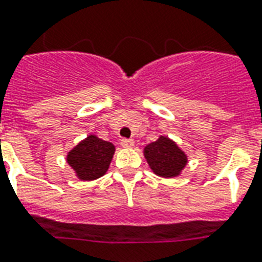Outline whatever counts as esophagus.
<instances>
[{"instance_id":"obj_1","label":"esophagus","mask_w":262,"mask_h":262,"mask_svg":"<svg viewBox=\"0 0 262 262\" xmlns=\"http://www.w3.org/2000/svg\"><path fill=\"white\" fill-rule=\"evenodd\" d=\"M120 143H122L123 147H126V148H131V147H134V140L133 139H127V138H123L122 140H120Z\"/></svg>"}]
</instances>
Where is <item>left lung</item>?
Masks as SVG:
<instances>
[{"instance_id": "8db88e82", "label": "left lung", "mask_w": 262, "mask_h": 262, "mask_svg": "<svg viewBox=\"0 0 262 262\" xmlns=\"http://www.w3.org/2000/svg\"><path fill=\"white\" fill-rule=\"evenodd\" d=\"M143 152L151 170L162 178L178 177L187 165V155L167 136L161 135L147 144Z\"/></svg>"}]
</instances>
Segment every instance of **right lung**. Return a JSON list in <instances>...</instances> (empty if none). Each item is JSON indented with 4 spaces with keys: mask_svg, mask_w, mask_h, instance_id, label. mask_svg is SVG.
<instances>
[{
    "mask_svg": "<svg viewBox=\"0 0 262 262\" xmlns=\"http://www.w3.org/2000/svg\"><path fill=\"white\" fill-rule=\"evenodd\" d=\"M115 152V146L110 142L88 135L67 155L68 165L81 181H94L107 172Z\"/></svg>",
    "mask_w": 262,
    "mask_h": 262,
    "instance_id": "obj_1",
    "label": "right lung"
}]
</instances>
